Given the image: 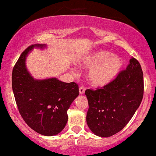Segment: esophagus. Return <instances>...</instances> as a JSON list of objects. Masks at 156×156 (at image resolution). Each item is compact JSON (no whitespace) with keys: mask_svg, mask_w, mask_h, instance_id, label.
<instances>
[{"mask_svg":"<svg viewBox=\"0 0 156 156\" xmlns=\"http://www.w3.org/2000/svg\"><path fill=\"white\" fill-rule=\"evenodd\" d=\"M84 91H85V88L84 87H80V94H84Z\"/></svg>","mask_w":156,"mask_h":156,"instance_id":"esophagus-1","label":"esophagus"}]
</instances>
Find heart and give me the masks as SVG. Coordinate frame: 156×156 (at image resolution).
Segmentation results:
<instances>
[{
    "label": "heart",
    "mask_w": 156,
    "mask_h": 156,
    "mask_svg": "<svg viewBox=\"0 0 156 156\" xmlns=\"http://www.w3.org/2000/svg\"><path fill=\"white\" fill-rule=\"evenodd\" d=\"M79 65L83 67H91L88 80L91 84L103 87L112 82L120 72L123 66L121 57L112 55L105 50H97L81 57Z\"/></svg>",
    "instance_id": "b5f03b06"
}]
</instances>
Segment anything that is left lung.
I'll use <instances>...</instances> for the list:
<instances>
[{
	"label": "left lung",
	"mask_w": 156,
	"mask_h": 156,
	"mask_svg": "<svg viewBox=\"0 0 156 156\" xmlns=\"http://www.w3.org/2000/svg\"><path fill=\"white\" fill-rule=\"evenodd\" d=\"M144 90V74L135 58L106 86L87 89V123L91 131L98 136L109 137L122 130L139 107Z\"/></svg>",
	"instance_id": "1"
}]
</instances>
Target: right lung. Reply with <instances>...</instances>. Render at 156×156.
<instances>
[{"mask_svg":"<svg viewBox=\"0 0 156 156\" xmlns=\"http://www.w3.org/2000/svg\"><path fill=\"white\" fill-rule=\"evenodd\" d=\"M22 52L12 72V88L18 111L25 123L37 133L55 136L62 131L68 120L67 112L79 95L75 82L66 83L56 78L36 80L25 67V59L34 47Z\"/></svg>","mask_w":156,"mask_h":156,"instance_id":"obj_1","label":"right lung"}]
</instances>
